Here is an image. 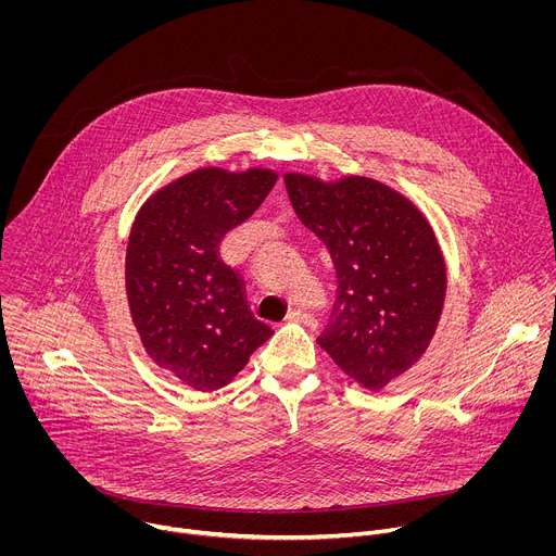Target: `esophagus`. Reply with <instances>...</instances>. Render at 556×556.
<instances>
[{"mask_svg": "<svg viewBox=\"0 0 556 556\" xmlns=\"http://www.w3.org/2000/svg\"><path fill=\"white\" fill-rule=\"evenodd\" d=\"M286 321L305 324V326H309V328H314V326H316L314 316H312V314H307V312H303V309H290V312H288V316H286Z\"/></svg>", "mask_w": 556, "mask_h": 556, "instance_id": "obj_1", "label": "esophagus"}]
</instances>
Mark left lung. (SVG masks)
Wrapping results in <instances>:
<instances>
[{"instance_id":"8db88e82","label":"left lung","mask_w":556,"mask_h":556,"mask_svg":"<svg viewBox=\"0 0 556 556\" xmlns=\"http://www.w3.org/2000/svg\"><path fill=\"white\" fill-rule=\"evenodd\" d=\"M283 182L337 268L339 296L316 343L354 382L380 391L435 337L448 281L435 230L407 195L367 176L286 172Z\"/></svg>"}]
</instances>
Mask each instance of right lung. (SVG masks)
Masks as SVG:
<instances>
[{"label": "right lung", "mask_w": 556, "mask_h": 556, "mask_svg": "<svg viewBox=\"0 0 556 556\" xmlns=\"http://www.w3.org/2000/svg\"><path fill=\"white\" fill-rule=\"evenodd\" d=\"M275 182L268 167H200L153 191L134 217L125 253L131 324L147 356L195 391L228 384L273 337L217 247Z\"/></svg>", "instance_id": "add662e5"}]
</instances>
